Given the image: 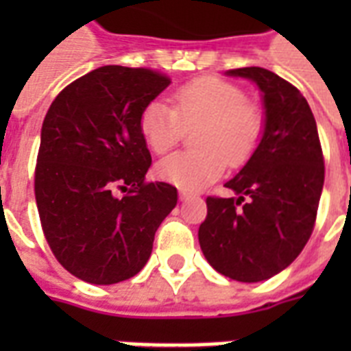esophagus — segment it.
Listing matches in <instances>:
<instances>
[{
  "label": "esophagus",
  "instance_id": "obj_1",
  "mask_svg": "<svg viewBox=\"0 0 351 351\" xmlns=\"http://www.w3.org/2000/svg\"><path fill=\"white\" fill-rule=\"evenodd\" d=\"M178 195H180V200H187V198L191 197V193L187 191V189H180V193H178Z\"/></svg>",
  "mask_w": 351,
  "mask_h": 351
}]
</instances>
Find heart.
<instances>
[{"instance_id":"1","label":"heart","mask_w":351,"mask_h":351,"mask_svg":"<svg viewBox=\"0 0 351 351\" xmlns=\"http://www.w3.org/2000/svg\"><path fill=\"white\" fill-rule=\"evenodd\" d=\"M173 107L149 101L140 112V132L154 153H167L186 129L197 127V151H180L160 160L156 175L184 189H200L215 182L226 165L240 167L255 153L264 131V111L245 98L239 85L202 76L175 89Z\"/></svg>"}]
</instances>
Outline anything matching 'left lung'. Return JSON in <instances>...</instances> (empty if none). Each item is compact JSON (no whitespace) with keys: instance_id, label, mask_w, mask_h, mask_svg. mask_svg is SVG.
I'll return each mask as SVG.
<instances>
[{"instance_id":"1","label":"left lung","mask_w":351,"mask_h":351,"mask_svg":"<svg viewBox=\"0 0 351 351\" xmlns=\"http://www.w3.org/2000/svg\"><path fill=\"white\" fill-rule=\"evenodd\" d=\"M253 80L264 95V134L226 187L239 197H208L198 242L219 273L261 282L299 256L315 228L324 186L317 123L300 90L262 67L228 71Z\"/></svg>"}]
</instances>
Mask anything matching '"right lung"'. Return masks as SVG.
Returning <instances> with one entry per match:
<instances>
[{"label":"right lung","instance_id":"obj_1","mask_svg":"<svg viewBox=\"0 0 351 351\" xmlns=\"http://www.w3.org/2000/svg\"><path fill=\"white\" fill-rule=\"evenodd\" d=\"M171 84L145 67L106 65L69 84L41 127L34 195L47 244L74 277L117 284L149 261L176 187L147 182L140 112Z\"/></svg>","mask_w":351,"mask_h":351}]
</instances>
